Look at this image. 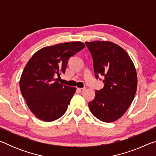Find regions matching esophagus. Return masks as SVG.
<instances>
[{
    "instance_id": "obj_1",
    "label": "esophagus",
    "mask_w": 156,
    "mask_h": 156,
    "mask_svg": "<svg viewBox=\"0 0 156 156\" xmlns=\"http://www.w3.org/2000/svg\"><path fill=\"white\" fill-rule=\"evenodd\" d=\"M86 88H77V90L79 91V92H83L84 90H85Z\"/></svg>"
}]
</instances>
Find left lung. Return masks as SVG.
Instances as JSON below:
<instances>
[{"label": "left lung", "mask_w": 156, "mask_h": 156, "mask_svg": "<svg viewBox=\"0 0 156 156\" xmlns=\"http://www.w3.org/2000/svg\"><path fill=\"white\" fill-rule=\"evenodd\" d=\"M94 60L96 78L103 76L104 87L96 91L89 103L92 114L105 122L122 117L134 99L138 78L135 66L125 49L110 41L85 42Z\"/></svg>", "instance_id": "left-lung-1"}]
</instances>
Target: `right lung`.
Segmentation results:
<instances>
[{
    "instance_id": "right-lung-1",
    "label": "right lung",
    "mask_w": 156,
    "mask_h": 156,
    "mask_svg": "<svg viewBox=\"0 0 156 156\" xmlns=\"http://www.w3.org/2000/svg\"><path fill=\"white\" fill-rule=\"evenodd\" d=\"M84 47L76 41L43 47L25 65L20 79V91L29 109L40 120L51 122L66 112L76 88L63 85L55 77L65 73L69 58Z\"/></svg>"
}]
</instances>
